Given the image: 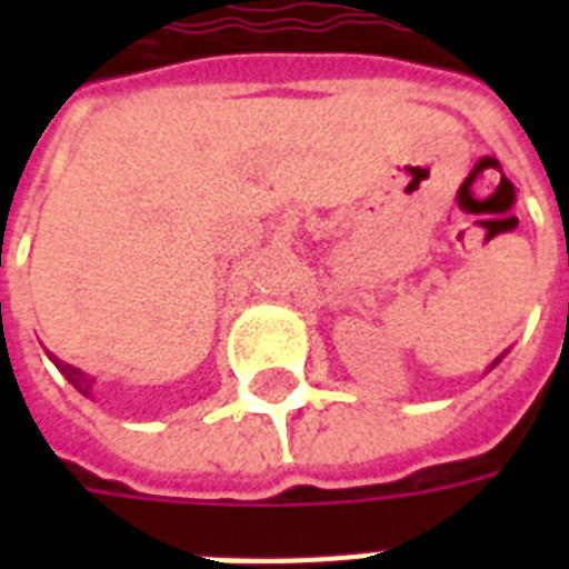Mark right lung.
Masks as SVG:
<instances>
[{"label":"right lung","instance_id":"1","mask_svg":"<svg viewBox=\"0 0 569 569\" xmlns=\"http://www.w3.org/2000/svg\"><path fill=\"white\" fill-rule=\"evenodd\" d=\"M52 360H56V357H52ZM56 366H58V369H61V372H64V378L70 380V383H73V387L79 389V392H82V396H91L93 378H88V375L79 372V369H73V366L61 363V360H56Z\"/></svg>","mask_w":569,"mask_h":569}]
</instances>
